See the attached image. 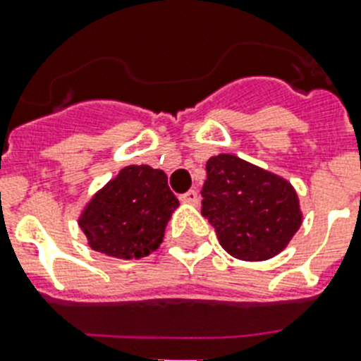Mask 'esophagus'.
Segmentation results:
<instances>
[{"label":"esophagus","instance_id":"1","mask_svg":"<svg viewBox=\"0 0 361 361\" xmlns=\"http://www.w3.org/2000/svg\"><path fill=\"white\" fill-rule=\"evenodd\" d=\"M180 200L183 202V204H192V206H196V204L200 202V195H198L195 189H190V190H187L185 195L180 196Z\"/></svg>","mask_w":361,"mask_h":361}]
</instances>
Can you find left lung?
<instances>
[{
    "instance_id": "obj_1",
    "label": "left lung",
    "mask_w": 361,
    "mask_h": 361,
    "mask_svg": "<svg viewBox=\"0 0 361 361\" xmlns=\"http://www.w3.org/2000/svg\"><path fill=\"white\" fill-rule=\"evenodd\" d=\"M202 215L237 259L263 262L287 247L302 222L297 192L286 180L235 155L206 163Z\"/></svg>"
}]
</instances>
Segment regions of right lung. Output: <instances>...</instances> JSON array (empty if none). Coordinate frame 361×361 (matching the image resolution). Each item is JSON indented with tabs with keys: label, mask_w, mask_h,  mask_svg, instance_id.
<instances>
[{
	"label": "right lung",
	"mask_w": 361,
	"mask_h": 361,
	"mask_svg": "<svg viewBox=\"0 0 361 361\" xmlns=\"http://www.w3.org/2000/svg\"><path fill=\"white\" fill-rule=\"evenodd\" d=\"M178 206L165 172L130 165L90 200L79 226L96 252L122 259L145 257L161 245Z\"/></svg>",
	"instance_id": "right-lung-1"
}]
</instances>
